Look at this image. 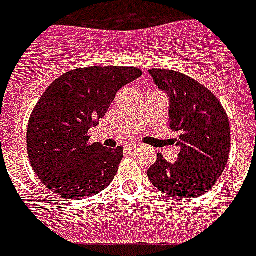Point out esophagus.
I'll use <instances>...</instances> for the list:
<instances>
[{"label":"esophagus","instance_id":"esophagus-1","mask_svg":"<svg viewBox=\"0 0 256 256\" xmlns=\"http://www.w3.org/2000/svg\"><path fill=\"white\" fill-rule=\"evenodd\" d=\"M138 148V144H135V143H128V144H124V150H128V151H135Z\"/></svg>","mask_w":256,"mask_h":256}]
</instances>
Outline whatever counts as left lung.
Here are the masks:
<instances>
[{"mask_svg": "<svg viewBox=\"0 0 256 256\" xmlns=\"http://www.w3.org/2000/svg\"><path fill=\"white\" fill-rule=\"evenodd\" d=\"M158 90L169 96L172 139L180 148L178 158L169 162L158 154L147 170L154 188L178 199H194L208 192L228 164L230 126L222 105L204 86L181 72L148 70Z\"/></svg>", "mask_w": 256, "mask_h": 256, "instance_id": "obj_1", "label": "left lung"}]
</instances>
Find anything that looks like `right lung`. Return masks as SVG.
<instances>
[{
    "mask_svg": "<svg viewBox=\"0 0 256 256\" xmlns=\"http://www.w3.org/2000/svg\"><path fill=\"white\" fill-rule=\"evenodd\" d=\"M142 75L136 68L92 66L56 79L32 112L27 152L32 169L65 199H87L109 186L124 148L88 144V132L105 116L120 88Z\"/></svg>",
    "mask_w": 256,
    "mask_h": 256,
    "instance_id": "right-lung-1",
    "label": "right lung"
}]
</instances>
